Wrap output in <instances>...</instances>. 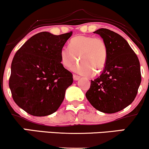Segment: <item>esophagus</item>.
I'll return each instance as SVG.
<instances>
[{
    "mask_svg": "<svg viewBox=\"0 0 149 149\" xmlns=\"http://www.w3.org/2000/svg\"><path fill=\"white\" fill-rule=\"evenodd\" d=\"M73 80H74L75 81H77V80H78L80 79V77L78 76H77V75L73 74Z\"/></svg>",
    "mask_w": 149,
    "mask_h": 149,
    "instance_id": "obj_1",
    "label": "esophagus"
}]
</instances>
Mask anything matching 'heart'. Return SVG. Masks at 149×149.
<instances>
[{
  "instance_id": "obj_1",
  "label": "heart",
  "mask_w": 149,
  "mask_h": 149,
  "mask_svg": "<svg viewBox=\"0 0 149 149\" xmlns=\"http://www.w3.org/2000/svg\"><path fill=\"white\" fill-rule=\"evenodd\" d=\"M107 55V46L103 39L91 36H78L70 40L69 47L61 49L60 61L64 67L69 69L78 57L80 61L71 70L78 74L90 76L94 71L100 72L103 69Z\"/></svg>"
}]
</instances>
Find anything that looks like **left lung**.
I'll use <instances>...</instances> for the list:
<instances>
[{
  "instance_id": "1",
  "label": "left lung",
  "mask_w": 149,
  "mask_h": 149,
  "mask_svg": "<svg viewBox=\"0 0 149 149\" xmlns=\"http://www.w3.org/2000/svg\"><path fill=\"white\" fill-rule=\"evenodd\" d=\"M100 35L107 46V60L102 74L91 80L86 98L97 110L114 113L132 104L141 81L137 56L127 40L107 29H100Z\"/></svg>"
}]
</instances>
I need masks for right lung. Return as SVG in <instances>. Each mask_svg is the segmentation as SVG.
I'll use <instances>...</instances> for the list:
<instances>
[{
	"label": "right lung",
	"instance_id": "right-lung-1",
	"mask_svg": "<svg viewBox=\"0 0 149 149\" xmlns=\"http://www.w3.org/2000/svg\"><path fill=\"white\" fill-rule=\"evenodd\" d=\"M72 33L40 32L15 54L9 87L15 103L30 115L45 116L57 111L72 85V73L60 61L61 49Z\"/></svg>",
	"mask_w": 149,
	"mask_h": 149
}]
</instances>
